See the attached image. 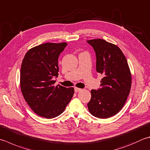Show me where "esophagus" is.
<instances>
[{
  "label": "esophagus",
  "mask_w": 150,
  "mask_h": 150,
  "mask_svg": "<svg viewBox=\"0 0 150 150\" xmlns=\"http://www.w3.org/2000/svg\"><path fill=\"white\" fill-rule=\"evenodd\" d=\"M74 90H75V92L77 93V92H80V91H81L82 89L79 88H76V87H75V88H74Z\"/></svg>",
  "instance_id": "1"
}]
</instances>
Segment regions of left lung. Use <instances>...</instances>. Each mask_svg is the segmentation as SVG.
Segmentation results:
<instances>
[{
    "mask_svg": "<svg viewBox=\"0 0 150 150\" xmlns=\"http://www.w3.org/2000/svg\"><path fill=\"white\" fill-rule=\"evenodd\" d=\"M96 56V71L103 75L100 88L91 90L87 104L92 115L108 118L124 107L129 94L131 75L127 61L118 47L101 39L88 40Z\"/></svg>",
    "mask_w": 150,
    "mask_h": 150,
    "instance_id": "left-lung-1",
    "label": "left lung"
}]
</instances>
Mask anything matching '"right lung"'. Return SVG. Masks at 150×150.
Returning <instances> with one entry per match:
<instances>
[{
	"instance_id": "1",
	"label": "right lung",
	"mask_w": 150,
	"mask_h": 150,
	"mask_svg": "<svg viewBox=\"0 0 150 150\" xmlns=\"http://www.w3.org/2000/svg\"><path fill=\"white\" fill-rule=\"evenodd\" d=\"M67 45L41 44L29 50L22 62L20 85L23 97L32 110L43 118L59 116L74 93L73 88L53 85V79L58 76V57Z\"/></svg>"
}]
</instances>
